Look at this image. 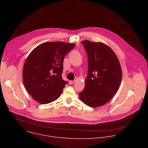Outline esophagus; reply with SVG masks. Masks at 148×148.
Returning <instances> with one entry per match:
<instances>
[{"instance_id":"1","label":"esophagus","mask_w":148,"mask_h":148,"mask_svg":"<svg viewBox=\"0 0 148 148\" xmlns=\"http://www.w3.org/2000/svg\"><path fill=\"white\" fill-rule=\"evenodd\" d=\"M74 82H75V81H69V84L71 85V84H73Z\"/></svg>"}]
</instances>
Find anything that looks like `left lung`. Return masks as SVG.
<instances>
[{
	"instance_id": "left-lung-1",
	"label": "left lung",
	"mask_w": 148,
	"mask_h": 148,
	"mask_svg": "<svg viewBox=\"0 0 148 148\" xmlns=\"http://www.w3.org/2000/svg\"><path fill=\"white\" fill-rule=\"evenodd\" d=\"M88 56V70L85 87L79 94L81 101L95 108L108 102L119 88L122 70L119 60L107 45L82 41Z\"/></svg>"
}]
</instances>
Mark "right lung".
<instances>
[{
    "mask_svg": "<svg viewBox=\"0 0 148 148\" xmlns=\"http://www.w3.org/2000/svg\"><path fill=\"white\" fill-rule=\"evenodd\" d=\"M75 45L62 41L46 42L29 54L23 69V81L36 101L46 104L60 97L67 84L61 77L63 61Z\"/></svg>",
    "mask_w": 148,
    "mask_h": 148,
    "instance_id": "1",
    "label": "right lung"
}]
</instances>
